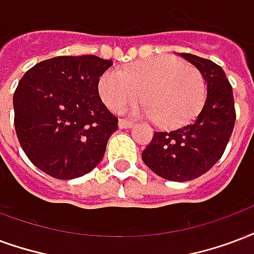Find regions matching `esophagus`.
Returning a JSON list of instances; mask_svg holds the SVG:
<instances>
[{"instance_id":"34e87169","label":"esophagus","mask_w":254,"mask_h":254,"mask_svg":"<svg viewBox=\"0 0 254 254\" xmlns=\"http://www.w3.org/2000/svg\"><path fill=\"white\" fill-rule=\"evenodd\" d=\"M133 127V121H129V120H120L118 121V127L120 129H127V127Z\"/></svg>"}]
</instances>
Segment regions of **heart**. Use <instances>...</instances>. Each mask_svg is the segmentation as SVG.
Listing matches in <instances>:
<instances>
[{
    "label": "heart",
    "mask_w": 254,
    "mask_h": 254,
    "mask_svg": "<svg viewBox=\"0 0 254 254\" xmlns=\"http://www.w3.org/2000/svg\"><path fill=\"white\" fill-rule=\"evenodd\" d=\"M142 112L163 127L187 121L204 97L200 71L171 56L137 62L118 71H109L99 82V94L112 110H121L140 99Z\"/></svg>",
    "instance_id": "b5f03b06"
}]
</instances>
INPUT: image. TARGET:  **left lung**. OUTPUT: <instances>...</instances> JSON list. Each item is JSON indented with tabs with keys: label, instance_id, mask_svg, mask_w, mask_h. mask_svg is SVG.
<instances>
[{
	"label": "left lung",
	"instance_id": "obj_1",
	"mask_svg": "<svg viewBox=\"0 0 254 254\" xmlns=\"http://www.w3.org/2000/svg\"><path fill=\"white\" fill-rule=\"evenodd\" d=\"M200 71L206 82L203 106L189 124L157 130L142 151V161L156 175L172 182H189L206 174L217 163L232 136L236 112L232 86L214 62L179 54Z\"/></svg>",
	"mask_w": 254,
	"mask_h": 254
}]
</instances>
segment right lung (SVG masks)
I'll list each match as a JSON object with an SVG mask.
<instances>
[{"mask_svg": "<svg viewBox=\"0 0 254 254\" xmlns=\"http://www.w3.org/2000/svg\"><path fill=\"white\" fill-rule=\"evenodd\" d=\"M113 60L56 56L33 65L13 97L14 127L25 155L52 178L89 174L102 160L118 120L99 97Z\"/></svg>", "mask_w": 254, "mask_h": 254, "instance_id": "obj_1", "label": "right lung"}]
</instances>
